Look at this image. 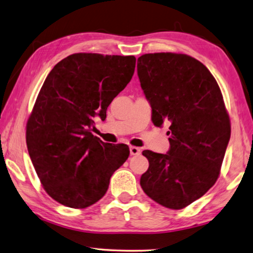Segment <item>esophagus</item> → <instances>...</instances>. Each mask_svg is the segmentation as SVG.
Listing matches in <instances>:
<instances>
[{"label": "esophagus", "instance_id": "1", "mask_svg": "<svg viewBox=\"0 0 253 253\" xmlns=\"http://www.w3.org/2000/svg\"><path fill=\"white\" fill-rule=\"evenodd\" d=\"M130 155L135 156V155H139L141 153V149L139 148V147H135V146H130Z\"/></svg>", "mask_w": 253, "mask_h": 253}]
</instances>
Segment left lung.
Masks as SVG:
<instances>
[{"instance_id": "1", "label": "left lung", "mask_w": 253, "mask_h": 253, "mask_svg": "<svg viewBox=\"0 0 253 253\" xmlns=\"http://www.w3.org/2000/svg\"><path fill=\"white\" fill-rule=\"evenodd\" d=\"M137 72L153 123L170 129L167 154L142 151L149 167L140 186L157 204L182 209L219 177L231 132L221 90L208 68L186 54H144Z\"/></svg>"}]
</instances>
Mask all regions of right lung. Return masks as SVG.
Here are the masks:
<instances>
[{"mask_svg": "<svg viewBox=\"0 0 253 253\" xmlns=\"http://www.w3.org/2000/svg\"><path fill=\"white\" fill-rule=\"evenodd\" d=\"M135 56L76 53L49 72L26 124V144L44 190L83 209L103 198L129 148L91 134L94 119L130 82Z\"/></svg>", "mask_w": 253, "mask_h": 253, "instance_id": "right-lung-1", "label": "right lung"}]
</instances>
